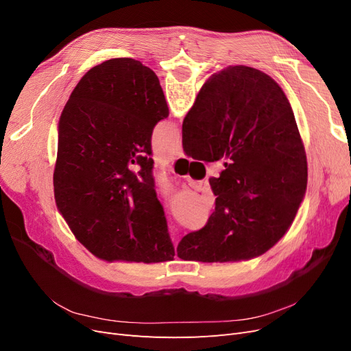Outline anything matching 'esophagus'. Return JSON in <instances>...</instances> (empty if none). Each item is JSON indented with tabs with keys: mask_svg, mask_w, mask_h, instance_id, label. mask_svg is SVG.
<instances>
[{
	"mask_svg": "<svg viewBox=\"0 0 351 351\" xmlns=\"http://www.w3.org/2000/svg\"><path fill=\"white\" fill-rule=\"evenodd\" d=\"M174 156H176V158H182V156H183L182 146H177V147H176V149H174Z\"/></svg>",
	"mask_w": 351,
	"mask_h": 351,
	"instance_id": "esophagus-1",
	"label": "esophagus"
}]
</instances>
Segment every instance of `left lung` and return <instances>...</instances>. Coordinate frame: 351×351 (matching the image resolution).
<instances>
[{
	"label": "left lung",
	"mask_w": 351,
	"mask_h": 351,
	"mask_svg": "<svg viewBox=\"0 0 351 351\" xmlns=\"http://www.w3.org/2000/svg\"><path fill=\"white\" fill-rule=\"evenodd\" d=\"M168 114L156 74L133 58L92 67L61 112L56 204L74 237L98 259L174 258L151 158L154 127Z\"/></svg>",
	"instance_id": "obj_1"
}]
</instances>
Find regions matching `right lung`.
<instances>
[{
    "label": "right lung",
    "instance_id": "obj_1",
    "mask_svg": "<svg viewBox=\"0 0 351 351\" xmlns=\"http://www.w3.org/2000/svg\"><path fill=\"white\" fill-rule=\"evenodd\" d=\"M183 151L226 162L209 180L215 210L178 243L180 259L250 261L285 236L304 199L307 164L291 105L268 74L247 66L212 74L183 121Z\"/></svg>",
    "mask_w": 351,
    "mask_h": 351
}]
</instances>
